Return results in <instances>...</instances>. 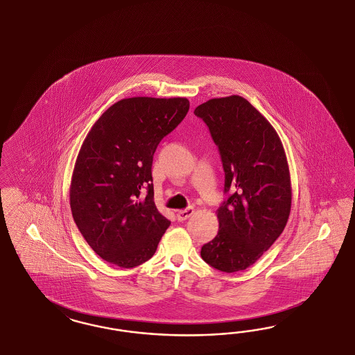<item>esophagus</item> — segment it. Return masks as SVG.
Masks as SVG:
<instances>
[{"instance_id":"esophagus-1","label":"esophagus","mask_w":355,"mask_h":355,"mask_svg":"<svg viewBox=\"0 0 355 355\" xmlns=\"http://www.w3.org/2000/svg\"><path fill=\"white\" fill-rule=\"evenodd\" d=\"M193 207H189V208H186V209H181V211H177V218H178L180 221H184V220H187V218H189L190 216H193Z\"/></svg>"}]
</instances>
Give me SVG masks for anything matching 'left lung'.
Masks as SVG:
<instances>
[{"instance_id":"1","label":"left lung","mask_w":355,"mask_h":355,"mask_svg":"<svg viewBox=\"0 0 355 355\" xmlns=\"http://www.w3.org/2000/svg\"><path fill=\"white\" fill-rule=\"evenodd\" d=\"M209 128L225 172L227 200L216 211L217 236L202 248L207 264L233 273L252 266L291 215L289 164L275 128L245 97H216L193 110Z\"/></svg>"}]
</instances>
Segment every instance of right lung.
<instances>
[{
    "label": "right lung",
    "instance_id": "add662e5",
    "mask_svg": "<svg viewBox=\"0 0 355 355\" xmlns=\"http://www.w3.org/2000/svg\"><path fill=\"white\" fill-rule=\"evenodd\" d=\"M189 107L186 97L122 98L88 131L71 175L70 207L87 243L107 263L140 266L171 225L155 205L150 169L159 143Z\"/></svg>",
    "mask_w": 355,
    "mask_h": 355
}]
</instances>
